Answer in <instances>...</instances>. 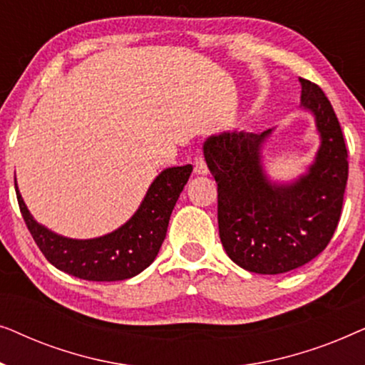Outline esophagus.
Masks as SVG:
<instances>
[{
  "label": "esophagus",
  "mask_w": 365,
  "mask_h": 365,
  "mask_svg": "<svg viewBox=\"0 0 365 365\" xmlns=\"http://www.w3.org/2000/svg\"><path fill=\"white\" fill-rule=\"evenodd\" d=\"M194 173L199 174V176H204V174L209 173L206 159H204V156H201V154H197L196 159H194Z\"/></svg>",
  "instance_id": "esophagus-1"
}]
</instances>
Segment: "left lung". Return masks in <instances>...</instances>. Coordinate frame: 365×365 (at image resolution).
I'll return each mask as SVG.
<instances>
[{"instance_id": "left-lung-1", "label": "left lung", "mask_w": 365, "mask_h": 365, "mask_svg": "<svg viewBox=\"0 0 365 365\" xmlns=\"http://www.w3.org/2000/svg\"><path fill=\"white\" fill-rule=\"evenodd\" d=\"M301 106L321 134L316 161L291 184L271 182L261 164V134L222 133L207 138L204 158L217 182L219 237L237 266L282 274L319 256L341 219L349 163L332 104L316 83L299 78Z\"/></svg>"}]
</instances>
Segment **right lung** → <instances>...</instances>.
<instances>
[{"instance_id": "add662e5", "label": "right lung", "mask_w": 365, "mask_h": 365, "mask_svg": "<svg viewBox=\"0 0 365 365\" xmlns=\"http://www.w3.org/2000/svg\"><path fill=\"white\" fill-rule=\"evenodd\" d=\"M191 173V164L164 169L124 226L103 237L84 241L58 236L38 224L18 191L16 179L14 187L24 222L39 251L54 267L84 281L111 282L138 276L156 259L166 237L169 217Z\"/></svg>"}]
</instances>
